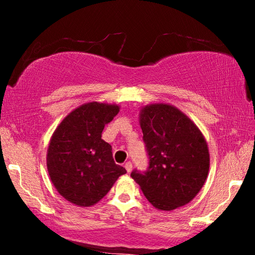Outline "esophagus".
<instances>
[{"label":"esophagus","mask_w":255,"mask_h":255,"mask_svg":"<svg viewBox=\"0 0 255 255\" xmlns=\"http://www.w3.org/2000/svg\"><path fill=\"white\" fill-rule=\"evenodd\" d=\"M125 169H127L128 173H131L132 172V163L130 161H128L127 163H125Z\"/></svg>","instance_id":"1"}]
</instances>
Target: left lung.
<instances>
[{
	"label": "left lung",
	"mask_w": 255,
	"mask_h": 255,
	"mask_svg": "<svg viewBox=\"0 0 255 255\" xmlns=\"http://www.w3.org/2000/svg\"><path fill=\"white\" fill-rule=\"evenodd\" d=\"M144 141L149 158L148 170H133L153 207L172 211L193 200L203 187L210 167L208 142L186 114L168 103H151L139 111Z\"/></svg>",
	"instance_id": "1"
}]
</instances>
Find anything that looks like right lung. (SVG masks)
Here are the masks:
<instances>
[{
    "label": "right lung",
    "mask_w": 255,
    "mask_h": 255,
    "mask_svg": "<svg viewBox=\"0 0 255 255\" xmlns=\"http://www.w3.org/2000/svg\"><path fill=\"white\" fill-rule=\"evenodd\" d=\"M115 103L88 102L71 111L50 139L46 166L62 197L78 207H92L127 173L116 165L111 146L102 139L106 124L120 113Z\"/></svg>",
    "instance_id": "1"
}]
</instances>
